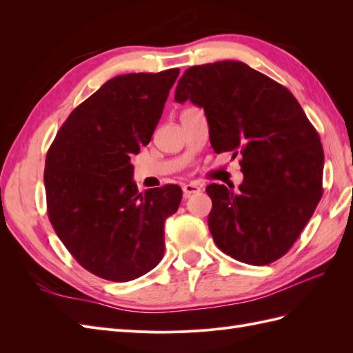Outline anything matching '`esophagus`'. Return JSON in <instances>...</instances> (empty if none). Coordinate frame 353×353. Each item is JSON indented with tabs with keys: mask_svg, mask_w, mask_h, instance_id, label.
<instances>
[{
	"mask_svg": "<svg viewBox=\"0 0 353 353\" xmlns=\"http://www.w3.org/2000/svg\"><path fill=\"white\" fill-rule=\"evenodd\" d=\"M183 191H184V196H185V197H190L191 194L200 193L201 187H199L196 183H190V184H185V185L183 187Z\"/></svg>",
	"mask_w": 353,
	"mask_h": 353,
	"instance_id": "esophagus-1",
	"label": "esophagus"
}]
</instances>
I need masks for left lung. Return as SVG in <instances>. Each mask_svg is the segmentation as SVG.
<instances>
[{
  "instance_id": "obj_1",
  "label": "left lung",
  "mask_w": 353,
  "mask_h": 353,
  "mask_svg": "<svg viewBox=\"0 0 353 353\" xmlns=\"http://www.w3.org/2000/svg\"><path fill=\"white\" fill-rule=\"evenodd\" d=\"M205 110L215 153L240 156L239 191L210 184L208 225L218 248L250 265L288 252L323 196L324 152L294 95L241 61L184 72L175 101Z\"/></svg>"
}]
</instances>
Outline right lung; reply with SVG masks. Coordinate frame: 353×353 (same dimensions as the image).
Masks as SVG:
<instances>
[{
    "label": "right lung",
    "instance_id": "add662e5",
    "mask_svg": "<svg viewBox=\"0 0 353 353\" xmlns=\"http://www.w3.org/2000/svg\"><path fill=\"white\" fill-rule=\"evenodd\" d=\"M179 69L109 79L61 125L46 159L52 228L85 270L131 281L162 261L165 221L183 190L168 184L138 193L131 156L147 145Z\"/></svg>",
    "mask_w": 353,
    "mask_h": 353
}]
</instances>
